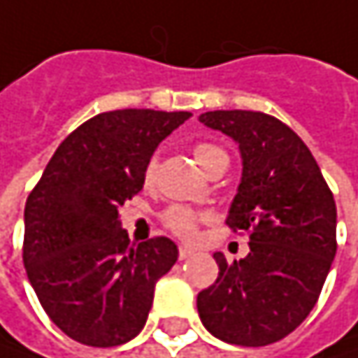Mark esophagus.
I'll list each match as a JSON object with an SVG mask.
<instances>
[{"mask_svg":"<svg viewBox=\"0 0 358 358\" xmlns=\"http://www.w3.org/2000/svg\"><path fill=\"white\" fill-rule=\"evenodd\" d=\"M192 255H193V250L189 248V246H179V259H181V261L189 259Z\"/></svg>","mask_w":358,"mask_h":358,"instance_id":"34e87169","label":"esophagus"}]
</instances>
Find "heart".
<instances>
[{
	"mask_svg": "<svg viewBox=\"0 0 358 358\" xmlns=\"http://www.w3.org/2000/svg\"><path fill=\"white\" fill-rule=\"evenodd\" d=\"M193 157L206 173H210L212 169H216L222 163L228 165L226 150L220 148L217 144H212V142H197L193 146ZM155 171H157V161L150 159L146 165V173H144L146 181H150L155 177ZM203 220H206V216L201 212H195V210L185 208V206H171L163 212V224L179 238H193Z\"/></svg>",
	"mask_w": 358,
	"mask_h": 358,
	"instance_id": "1",
	"label": "heart"
}]
</instances>
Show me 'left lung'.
<instances>
[{"mask_svg":"<svg viewBox=\"0 0 358 358\" xmlns=\"http://www.w3.org/2000/svg\"><path fill=\"white\" fill-rule=\"evenodd\" d=\"M199 122L238 142L243 179L226 224L248 232L250 252L232 265L214 255L220 273L197 295V312L224 343L273 345L318 301L336 255V203L310 148L281 120L216 110Z\"/></svg>","mask_w":358,"mask_h":358,"instance_id":"1","label":"left lung"}]
</instances>
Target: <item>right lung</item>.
<instances>
[{
	"label": "right lung",
	"mask_w": 358,
	"mask_h": 358,
	"mask_svg": "<svg viewBox=\"0 0 358 358\" xmlns=\"http://www.w3.org/2000/svg\"><path fill=\"white\" fill-rule=\"evenodd\" d=\"M189 112L115 110L73 130L24 210V267L48 318L81 345L117 346L146 324L155 283L177 244L130 243L120 208L144 185L146 165Z\"/></svg>",
	"instance_id": "obj_1"
}]
</instances>
